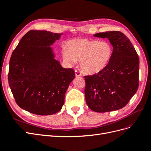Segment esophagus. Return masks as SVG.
<instances>
[{
	"mask_svg": "<svg viewBox=\"0 0 151 151\" xmlns=\"http://www.w3.org/2000/svg\"><path fill=\"white\" fill-rule=\"evenodd\" d=\"M75 74H76V77H79L81 76V73L77 70H75Z\"/></svg>",
	"mask_w": 151,
	"mask_h": 151,
	"instance_id": "1",
	"label": "esophagus"
}]
</instances>
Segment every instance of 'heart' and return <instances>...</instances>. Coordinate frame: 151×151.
<instances>
[{
    "label": "heart",
    "instance_id": "b5f03b06",
    "mask_svg": "<svg viewBox=\"0 0 151 151\" xmlns=\"http://www.w3.org/2000/svg\"><path fill=\"white\" fill-rule=\"evenodd\" d=\"M68 48L62 49V57L68 64L80 61L81 70L86 74H94L107 66L112 55V48L106 42L81 38L70 41Z\"/></svg>",
    "mask_w": 151,
    "mask_h": 151
}]
</instances>
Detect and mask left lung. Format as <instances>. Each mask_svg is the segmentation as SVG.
<instances>
[{
  "label": "left lung",
  "mask_w": 151,
  "mask_h": 151,
  "mask_svg": "<svg viewBox=\"0 0 151 151\" xmlns=\"http://www.w3.org/2000/svg\"><path fill=\"white\" fill-rule=\"evenodd\" d=\"M109 40L113 50L108 64L98 74L84 76L88 107L99 113L124 107L139 87V58L130 40L120 31L94 35Z\"/></svg>",
  "instance_id": "1"
}]
</instances>
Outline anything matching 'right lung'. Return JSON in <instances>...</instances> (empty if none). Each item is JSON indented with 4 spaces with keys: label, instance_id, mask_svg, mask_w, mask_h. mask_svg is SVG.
I'll return each mask as SVG.
<instances>
[{
    "label": "right lung",
    "instance_id": "right-lung-1",
    "mask_svg": "<svg viewBox=\"0 0 151 151\" xmlns=\"http://www.w3.org/2000/svg\"><path fill=\"white\" fill-rule=\"evenodd\" d=\"M62 34L30 30L12 53L9 85L18 106L29 113L53 115L64 104L75 73L61 66L51 47Z\"/></svg>",
    "mask_w": 151,
    "mask_h": 151
}]
</instances>
